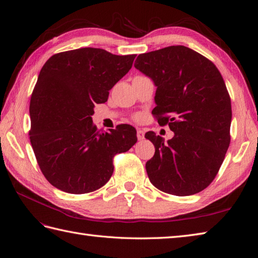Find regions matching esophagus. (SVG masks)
I'll return each mask as SVG.
<instances>
[{"label":"esophagus","instance_id":"34e87169","mask_svg":"<svg viewBox=\"0 0 258 258\" xmlns=\"http://www.w3.org/2000/svg\"><path fill=\"white\" fill-rule=\"evenodd\" d=\"M137 137H138V139L140 140V141H141V140L144 139V131L141 130V129H139L137 131Z\"/></svg>","mask_w":258,"mask_h":258}]
</instances>
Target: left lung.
Returning <instances> with one entry per match:
<instances>
[{
  "label": "left lung",
  "mask_w": 258,
  "mask_h": 258,
  "mask_svg": "<svg viewBox=\"0 0 258 258\" xmlns=\"http://www.w3.org/2000/svg\"><path fill=\"white\" fill-rule=\"evenodd\" d=\"M135 67L157 87L152 114L174 137L148 131L155 155L145 165L151 183L175 196H190L212 183L230 144L231 102L225 82L199 52L182 45L139 54Z\"/></svg>",
  "instance_id": "obj_1"
}]
</instances>
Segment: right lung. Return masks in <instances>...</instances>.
Listing matches in <instances>:
<instances>
[{
    "label": "right lung",
    "mask_w": 258,
    "mask_h": 258,
    "mask_svg": "<svg viewBox=\"0 0 258 258\" xmlns=\"http://www.w3.org/2000/svg\"><path fill=\"white\" fill-rule=\"evenodd\" d=\"M137 54L117 56L85 47L53 54L43 66L30 101V141L38 166L56 188L99 189L111 178L116 154L134 146L137 130L119 124L98 130L91 116L126 75Z\"/></svg>",
    "instance_id": "add662e5"
}]
</instances>
